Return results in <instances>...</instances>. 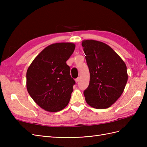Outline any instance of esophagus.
I'll return each mask as SVG.
<instances>
[{"label": "esophagus", "instance_id": "34e87169", "mask_svg": "<svg viewBox=\"0 0 147 147\" xmlns=\"http://www.w3.org/2000/svg\"><path fill=\"white\" fill-rule=\"evenodd\" d=\"M79 80H80V78H79V77H78V78H76V79H75V82H76V83H77Z\"/></svg>", "mask_w": 147, "mask_h": 147}]
</instances>
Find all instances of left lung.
<instances>
[{"instance_id": "1", "label": "left lung", "mask_w": 147, "mask_h": 147, "mask_svg": "<svg viewBox=\"0 0 147 147\" xmlns=\"http://www.w3.org/2000/svg\"><path fill=\"white\" fill-rule=\"evenodd\" d=\"M82 47L90 74V84L84 91L86 103L93 108H109L121 96L127 81L126 64L107 44L84 40Z\"/></svg>"}]
</instances>
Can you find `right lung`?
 Listing matches in <instances>:
<instances>
[{
	"label": "right lung",
	"mask_w": 147,
	"mask_h": 147,
	"mask_svg": "<svg viewBox=\"0 0 147 147\" xmlns=\"http://www.w3.org/2000/svg\"><path fill=\"white\" fill-rule=\"evenodd\" d=\"M75 48L73 43H56L48 46L30 64L26 73V87L40 107L57 112L68 105L75 83L65 62Z\"/></svg>",
	"instance_id": "1"
}]
</instances>
